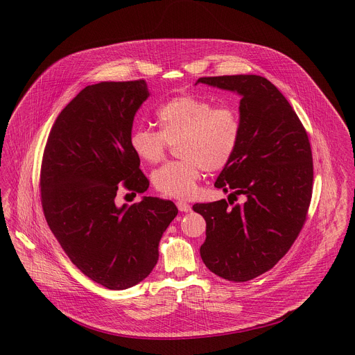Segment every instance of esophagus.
<instances>
[{"label":"esophagus","mask_w":355,"mask_h":355,"mask_svg":"<svg viewBox=\"0 0 355 355\" xmlns=\"http://www.w3.org/2000/svg\"><path fill=\"white\" fill-rule=\"evenodd\" d=\"M177 207H178V209L181 212H189L191 211V205L188 204V202H185V200H178L177 202Z\"/></svg>","instance_id":"1"}]
</instances>
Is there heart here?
Returning a JSON list of instances; mask_svg holds the SVG:
<instances>
[{"label": "heart", "instance_id": "b5f03b06", "mask_svg": "<svg viewBox=\"0 0 355 355\" xmlns=\"http://www.w3.org/2000/svg\"><path fill=\"white\" fill-rule=\"evenodd\" d=\"M160 130L137 126L130 133L133 153L148 164L160 163L170 144L180 160L170 162L153 175L157 191L187 199L196 192L202 171H219L233 159L241 122L233 107H215L193 95L174 96L157 110Z\"/></svg>", "mask_w": 355, "mask_h": 355}]
</instances>
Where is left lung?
<instances>
[{"instance_id": "1", "label": "left lung", "mask_w": 355, "mask_h": 355, "mask_svg": "<svg viewBox=\"0 0 355 355\" xmlns=\"http://www.w3.org/2000/svg\"><path fill=\"white\" fill-rule=\"evenodd\" d=\"M198 83L241 95L240 141L215 187L243 194L245 202L233 206L229 196V202L195 204L192 209L207 222L202 261L227 281L245 282L270 271L306 222L312 148L293 108L267 78L240 74L200 77Z\"/></svg>"}]
</instances>
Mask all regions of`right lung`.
<instances>
[{
	"label": "right lung",
	"instance_id": "1",
	"mask_svg": "<svg viewBox=\"0 0 355 355\" xmlns=\"http://www.w3.org/2000/svg\"><path fill=\"white\" fill-rule=\"evenodd\" d=\"M147 96L144 80L85 87L59 114L42 157L40 200L50 230L84 275L115 291L153 271L160 239L178 214L174 202L155 196L115 205L121 188H148L129 143Z\"/></svg>",
	"mask_w": 355,
	"mask_h": 355
}]
</instances>
